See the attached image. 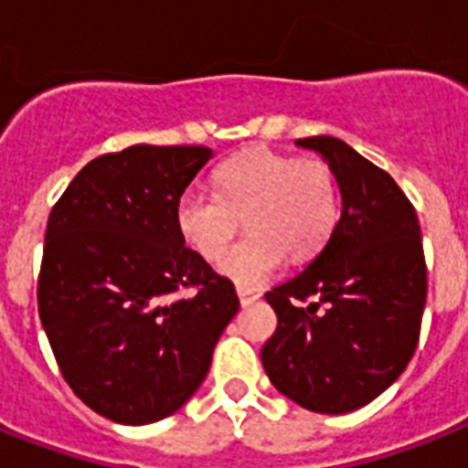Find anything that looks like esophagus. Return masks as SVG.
<instances>
[{
	"mask_svg": "<svg viewBox=\"0 0 468 468\" xmlns=\"http://www.w3.org/2000/svg\"><path fill=\"white\" fill-rule=\"evenodd\" d=\"M238 298H240V305L247 307V305H252L254 300H260L261 293H260V291H254V288H240V286H238Z\"/></svg>",
	"mask_w": 468,
	"mask_h": 468,
	"instance_id": "obj_1",
	"label": "esophagus"
}]
</instances>
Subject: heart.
I'll use <instances>...</instances> for the list:
<instances>
[{
    "label": "heart",
    "instance_id": "heart-1",
    "mask_svg": "<svg viewBox=\"0 0 468 468\" xmlns=\"http://www.w3.org/2000/svg\"><path fill=\"white\" fill-rule=\"evenodd\" d=\"M216 195L189 189L177 201V228L201 260L216 261L245 220L250 233L218 261L240 288H260L283 264L313 260L339 223V187L329 165L254 148L214 175Z\"/></svg>",
    "mask_w": 468,
    "mask_h": 468
}]
</instances>
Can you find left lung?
<instances>
[{
    "mask_svg": "<svg viewBox=\"0 0 468 468\" xmlns=\"http://www.w3.org/2000/svg\"><path fill=\"white\" fill-rule=\"evenodd\" d=\"M295 146L329 165L341 218L322 252L264 295L279 326L261 346V366L283 397L336 416L370 404L406 370L419 344L428 271L419 216L392 175L334 136Z\"/></svg>",
    "mask_w": 468,
    "mask_h": 468,
    "instance_id": "obj_1",
    "label": "left lung"
}]
</instances>
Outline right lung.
Wrapping results in <instances>:
<instances>
[{
    "instance_id": "add662e5",
    "label": "right lung",
    "mask_w": 468,
    "mask_h": 468,
    "mask_svg": "<svg viewBox=\"0 0 468 468\" xmlns=\"http://www.w3.org/2000/svg\"><path fill=\"white\" fill-rule=\"evenodd\" d=\"M211 158L207 146L148 144L101 155L49 214L40 322L76 397L115 423H155L187 404L240 307L175 218Z\"/></svg>"
}]
</instances>
